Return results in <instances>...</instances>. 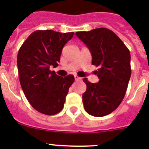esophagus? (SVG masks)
Returning <instances> with one entry per match:
<instances>
[{"label": "esophagus", "mask_w": 149, "mask_h": 149, "mask_svg": "<svg viewBox=\"0 0 149 149\" xmlns=\"http://www.w3.org/2000/svg\"><path fill=\"white\" fill-rule=\"evenodd\" d=\"M75 80H76V81H77V80H81L82 79V78H80V77H77V76H75Z\"/></svg>", "instance_id": "obj_1"}]
</instances>
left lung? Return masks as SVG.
Listing matches in <instances>:
<instances>
[{
	"label": "left lung",
	"mask_w": 149,
	"mask_h": 149,
	"mask_svg": "<svg viewBox=\"0 0 149 149\" xmlns=\"http://www.w3.org/2000/svg\"><path fill=\"white\" fill-rule=\"evenodd\" d=\"M76 35L87 46L92 64L99 66L95 73L99 82L92 84L84 78L83 94L85 111L94 117H104L118 108L125 97L129 82L131 55L126 45L113 31L98 28Z\"/></svg>",
	"instance_id": "left-lung-1"
}]
</instances>
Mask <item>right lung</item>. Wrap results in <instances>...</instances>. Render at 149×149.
<instances>
[{
	"mask_svg": "<svg viewBox=\"0 0 149 149\" xmlns=\"http://www.w3.org/2000/svg\"><path fill=\"white\" fill-rule=\"evenodd\" d=\"M74 33L52 30L32 32L20 48L17 65L24 95L36 111L54 115L62 111L74 77H59L50 68L60 61L63 46Z\"/></svg>",
	"mask_w": 149,
	"mask_h": 149,
	"instance_id": "1",
	"label": "right lung"
}]
</instances>
